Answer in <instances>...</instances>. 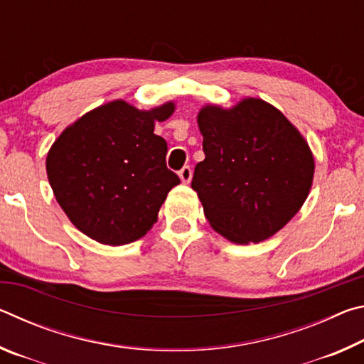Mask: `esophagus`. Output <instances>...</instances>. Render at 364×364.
I'll use <instances>...</instances> for the list:
<instances>
[{
    "label": "esophagus",
    "instance_id": "34e87169",
    "mask_svg": "<svg viewBox=\"0 0 364 364\" xmlns=\"http://www.w3.org/2000/svg\"><path fill=\"white\" fill-rule=\"evenodd\" d=\"M178 175H180V180L184 184H188L191 181V178H193V170H191V167H183Z\"/></svg>",
    "mask_w": 364,
    "mask_h": 364
}]
</instances>
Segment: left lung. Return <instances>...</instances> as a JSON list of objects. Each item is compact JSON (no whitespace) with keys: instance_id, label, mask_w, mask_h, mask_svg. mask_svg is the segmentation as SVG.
<instances>
[{"instance_id":"8db88e82","label":"left lung","mask_w":364,"mask_h":364,"mask_svg":"<svg viewBox=\"0 0 364 364\" xmlns=\"http://www.w3.org/2000/svg\"><path fill=\"white\" fill-rule=\"evenodd\" d=\"M205 159L191 188L215 231L234 244L262 242L282 230L310 194L315 157L279 109L244 97L197 114Z\"/></svg>"}]
</instances>
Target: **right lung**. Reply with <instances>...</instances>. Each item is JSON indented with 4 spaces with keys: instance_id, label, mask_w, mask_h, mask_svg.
<instances>
[{
    "instance_id": "obj_1",
    "label": "right lung",
    "mask_w": 364,
    "mask_h": 364,
    "mask_svg": "<svg viewBox=\"0 0 364 364\" xmlns=\"http://www.w3.org/2000/svg\"><path fill=\"white\" fill-rule=\"evenodd\" d=\"M173 112V101L139 110L115 100L59 134L46 156V173L77 230L114 247L151 230L170 189L180 184L165 165L167 143L154 133L156 122Z\"/></svg>"
}]
</instances>
